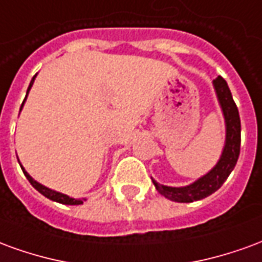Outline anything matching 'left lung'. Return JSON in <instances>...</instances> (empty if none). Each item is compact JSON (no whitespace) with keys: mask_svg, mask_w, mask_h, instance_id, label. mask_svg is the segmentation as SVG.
I'll list each match as a JSON object with an SVG mask.
<instances>
[{"mask_svg":"<svg viewBox=\"0 0 262 262\" xmlns=\"http://www.w3.org/2000/svg\"><path fill=\"white\" fill-rule=\"evenodd\" d=\"M213 85L226 120V144L223 153H222L219 163L214 165L213 170L209 171L206 176H203L202 178H199L198 181L188 187H165L153 180L156 189L163 196L170 201H174V202L189 203L193 201H201L203 198L216 192L225 184L227 177L230 176L233 168L236 167L238 156H240L242 123H240V115H238L237 105L233 101L229 85L223 77L219 75L217 78H214Z\"/></svg>","mask_w":262,"mask_h":262,"instance_id":"left-lung-1","label":"left lung"}]
</instances>
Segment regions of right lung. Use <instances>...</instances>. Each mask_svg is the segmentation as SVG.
<instances>
[{
    "label": "right lung",
    "instance_id": "1",
    "mask_svg": "<svg viewBox=\"0 0 262 262\" xmlns=\"http://www.w3.org/2000/svg\"><path fill=\"white\" fill-rule=\"evenodd\" d=\"M36 77V75H35ZM35 77L32 78L31 84H29V86H28V91H26V95H28V92H29V90H31L32 84H33V81H35ZM26 99V97H25ZM25 102V101H24ZM24 102H22V106H24ZM22 106H20V109H22ZM20 168H22V171H24V174H25V177L28 178V181L31 182V185L36 191H39V192L42 193L43 196L49 198V199H52V201H54V202H59V203H63V205H81L82 203V201L84 199H75V198H71L69 196V195H64V193H60V192H56V191H53V189H49V188L43 187L42 184H39V182H36L33 178H32L28 172L25 171V168L20 165Z\"/></svg>",
    "mask_w": 262,
    "mask_h": 262
}]
</instances>
